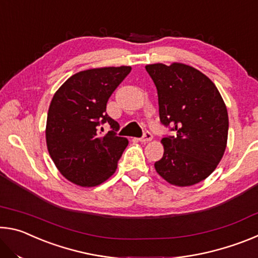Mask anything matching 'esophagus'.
I'll return each instance as SVG.
<instances>
[{
	"instance_id": "34e87169",
	"label": "esophagus",
	"mask_w": 258,
	"mask_h": 258,
	"mask_svg": "<svg viewBox=\"0 0 258 258\" xmlns=\"http://www.w3.org/2000/svg\"><path fill=\"white\" fill-rule=\"evenodd\" d=\"M151 140H152V134L150 132H147V133H145V135H143L141 139H140V142L146 143V142L151 141Z\"/></svg>"
}]
</instances>
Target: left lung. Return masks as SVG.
Returning a JSON list of instances; mask_svg holds the SVG:
<instances>
[{
  "mask_svg": "<svg viewBox=\"0 0 258 258\" xmlns=\"http://www.w3.org/2000/svg\"><path fill=\"white\" fill-rule=\"evenodd\" d=\"M158 93L159 117L175 137L161 140L163 158L157 173L176 186L202 182L215 171L228 142L229 116L215 84L191 66L147 64Z\"/></svg>",
  "mask_w": 258,
  "mask_h": 258,
  "instance_id": "left-lung-1",
  "label": "left lung"
}]
</instances>
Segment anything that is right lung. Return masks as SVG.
<instances>
[{
  "label": "right lung",
  "instance_id": "right-lung-1",
  "mask_svg": "<svg viewBox=\"0 0 258 258\" xmlns=\"http://www.w3.org/2000/svg\"><path fill=\"white\" fill-rule=\"evenodd\" d=\"M130 66L87 69L59 87L49 107L46 146L59 172L80 186H95L116 172L128 145L117 137L119 124L107 115V102L131 72ZM108 122L111 131L102 135Z\"/></svg>",
  "mask_w": 258,
  "mask_h": 258
}]
</instances>
